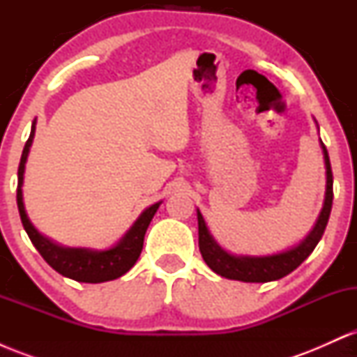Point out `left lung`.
Segmentation results:
<instances>
[{
  "instance_id": "1",
  "label": "left lung",
  "mask_w": 357,
  "mask_h": 357,
  "mask_svg": "<svg viewBox=\"0 0 357 357\" xmlns=\"http://www.w3.org/2000/svg\"><path fill=\"white\" fill-rule=\"evenodd\" d=\"M321 147L324 153V162H326V198H324V206L315 221L312 231L305 236L301 243L285 250L275 255L265 257H250V255H231L227 250H223L216 243L204 223L203 215L198 210V243L199 252H202L203 260L213 272L218 275L230 278V280L240 282H272L278 278L289 275L294 272L302 261L305 260L310 253L314 252L315 245L322 238L324 230L329 221L331 210H333V169H331L329 154H327L326 146L321 141Z\"/></svg>"
}]
</instances>
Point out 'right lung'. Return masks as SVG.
<instances>
[{"label":"right lung","mask_w":357,"mask_h":357,"mask_svg":"<svg viewBox=\"0 0 357 357\" xmlns=\"http://www.w3.org/2000/svg\"><path fill=\"white\" fill-rule=\"evenodd\" d=\"M35 124H31V132L24 144L22 159L18 166V188H16V203H18L20 218H22L24 231L30 236L31 243L38 250L40 255L45 258L48 265L53 270L61 273L63 277L72 278L77 282H85V284H100V282L116 280L129 272L137 261L139 255L142 252L144 245V235L151 220L158 211L159 203H154L153 206L146 208L141 213V216L136 220V223L130 227V230L122 236L117 245H114L109 250H92V248H72L61 247L47 236H43L33 227L30 218H28L26 210L23 203V174H24V162H26L28 153H30L31 142L35 137Z\"/></svg>","instance_id":"right-lung-1"}]
</instances>
